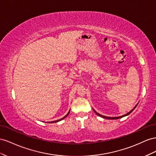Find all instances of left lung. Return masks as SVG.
<instances>
[{
    "label": "left lung",
    "instance_id": "1",
    "mask_svg": "<svg viewBox=\"0 0 156 156\" xmlns=\"http://www.w3.org/2000/svg\"><path fill=\"white\" fill-rule=\"evenodd\" d=\"M137 106V105L135 106L134 107V108H133V110H131L129 112H128L127 114H125V115H122V116H119V117H107V116H105V115H101V114H99V113H97L95 110H93V111H94V112H95V114H97V115H99V116H101V117H102V118H105V119H119V118H123V117H124V116H126V115H129V114L130 113H131L132 112H133V110H134L135 108H136V106Z\"/></svg>",
    "mask_w": 156,
    "mask_h": 156
}]
</instances>
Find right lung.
Returning <instances> with one entry per match:
<instances>
[{
	"label": "right lung",
	"instance_id": "obj_1",
	"mask_svg": "<svg viewBox=\"0 0 156 156\" xmlns=\"http://www.w3.org/2000/svg\"><path fill=\"white\" fill-rule=\"evenodd\" d=\"M69 112H70V111H69V112H68V114H66V115H65V117H63V118H61V119H58V120H55V121H53V122H48V123H55V122H59V121H60V120H62V119H64L65 118H66V116H67V115H68V114H69Z\"/></svg>",
	"mask_w": 156,
	"mask_h": 156
}]
</instances>
